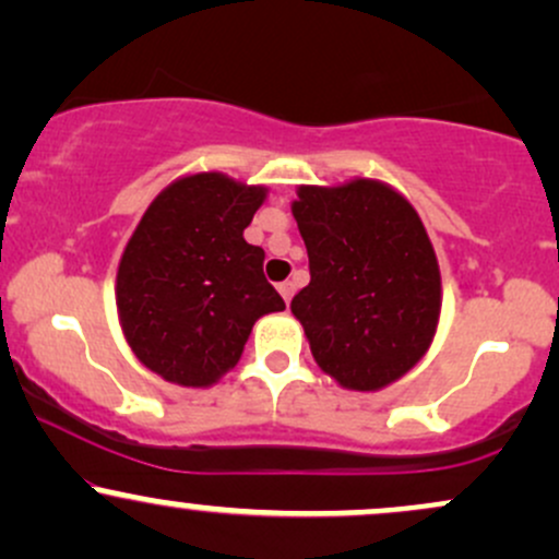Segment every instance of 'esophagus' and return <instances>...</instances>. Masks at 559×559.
I'll list each match as a JSON object with an SVG mask.
<instances>
[{"label": "esophagus", "instance_id": "obj_1", "mask_svg": "<svg viewBox=\"0 0 559 559\" xmlns=\"http://www.w3.org/2000/svg\"><path fill=\"white\" fill-rule=\"evenodd\" d=\"M278 292L288 305V301H292V297H294V281H284V284H278Z\"/></svg>", "mask_w": 559, "mask_h": 559}]
</instances>
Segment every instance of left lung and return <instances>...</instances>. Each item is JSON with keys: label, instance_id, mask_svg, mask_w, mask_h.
<instances>
[{"label": "left lung", "instance_id": "left-lung-1", "mask_svg": "<svg viewBox=\"0 0 559 559\" xmlns=\"http://www.w3.org/2000/svg\"><path fill=\"white\" fill-rule=\"evenodd\" d=\"M292 215L310 258L292 312L318 368L349 391L400 381L431 349L441 316L439 260L420 215L376 178L297 186Z\"/></svg>", "mask_w": 559, "mask_h": 559}]
</instances>
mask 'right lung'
I'll return each instance as SVG.
<instances>
[{"label": "right lung", "instance_id": "1", "mask_svg": "<svg viewBox=\"0 0 559 559\" xmlns=\"http://www.w3.org/2000/svg\"><path fill=\"white\" fill-rule=\"evenodd\" d=\"M267 199L226 173H189L165 186L128 239L115 305L144 368L207 389L241 360L252 325L286 310L262 273L265 252L243 228Z\"/></svg>", "mask_w": 559, "mask_h": 559}]
</instances>
